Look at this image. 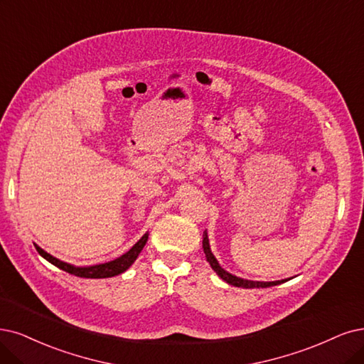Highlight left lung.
Masks as SVG:
<instances>
[{
	"mask_svg": "<svg viewBox=\"0 0 364 364\" xmlns=\"http://www.w3.org/2000/svg\"><path fill=\"white\" fill-rule=\"evenodd\" d=\"M203 247H204V253H205V258L208 261V264L211 265V268L214 272H216V274L225 280L226 284H230L232 287H237V288H246V289H252V288H270V287H276V285H280L284 284V282L289 280V279H284V280H276V282H259V280H249V279H243V277H238V276H234L231 273H228L225 268L220 267V264L218 262L216 257H214L211 249H210V241H208V235H207V231L204 232L203 235Z\"/></svg>",
	"mask_w": 364,
	"mask_h": 364,
	"instance_id": "obj_1",
	"label": "left lung"
}]
</instances>
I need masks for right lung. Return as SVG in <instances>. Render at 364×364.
Segmentation results:
<instances>
[{
    "label": "right lung",
    "instance_id": "right-lung-1",
    "mask_svg": "<svg viewBox=\"0 0 364 364\" xmlns=\"http://www.w3.org/2000/svg\"><path fill=\"white\" fill-rule=\"evenodd\" d=\"M148 240V232H145L136 245H134L130 250H127L124 255H121L117 259L105 262V264H96V265H85V267H77V265H72L69 262H64L55 257H52L50 253L45 252L42 247L36 246V250L40 253V257H43L46 261H49L52 265L58 267L60 270L70 273L73 276L77 277H87V279H106V277H114L118 276L121 273H124L127 268L136 261V258L139 257L141 250L144 249L145 243Z\"/></svg>",
    "mask_w": 364,
    "mask_h": 364
}]
</instances>
